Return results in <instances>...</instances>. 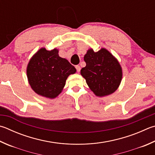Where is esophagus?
Wrapping results in <instances>:
<instances>
[{"label": "esophagus", "mask_w": 155, "mask_h": 155, "mask_svg": "<svg viewBox=\"0 0 155 155\" xmlns=\"http://www.w3.org/2000/svg\"><path fill=\"white\" fill-rule=\"evenodd\" d=\"M76 69H77V71L78 72H80V70H81V67L79 66H76Z\"/></svg>", "instance_id": "esophagus-1"}]
</instances>
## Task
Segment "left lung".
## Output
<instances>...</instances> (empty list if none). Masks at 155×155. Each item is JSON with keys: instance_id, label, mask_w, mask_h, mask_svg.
<instances>
[{"instance_id": "obj_1", "label": "left lung", "mask_w": 155, "mask_h": 155, "mask_svg": "<svg viewBox=\"0 0 155 155\" xmlns=\"http://www.w3.org/2000/svg\"><path fill=\"white\" fill-rule=\"evenodd\" d=\"M84 61L86 66L81 70V74L97 96H106L116 91L121 81L122 69L108 51L102 48L94 52L89 49Z\"/></svg>"}]
</instances>
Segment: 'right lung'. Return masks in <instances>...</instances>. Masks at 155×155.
<instances>
[{
  "mask_svg": "<svg viewBox=\"0 0 155 155\" xmlns=\"http://www.w3.org/2000/svg\"><path fill=\"white\" fill-rule=\"evenodd\" d=\"M76 71L68 60L59 56L58 50L42 48L30 60L27 77L36 94L52 99L60 94L67 78Z\"/></svg>",
  "mask_w": 155,
  "mask_h": 155,
  "instance_id": "right-lung-1",
  "label": "right lung"
}]
</instances>
